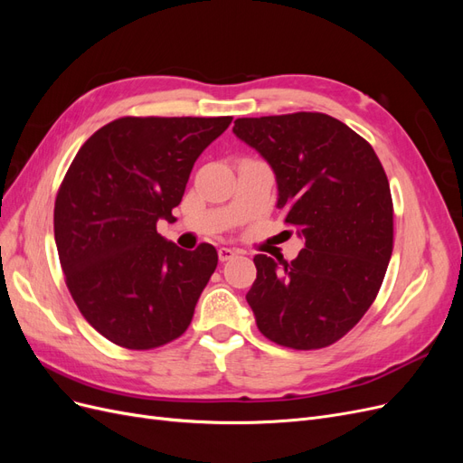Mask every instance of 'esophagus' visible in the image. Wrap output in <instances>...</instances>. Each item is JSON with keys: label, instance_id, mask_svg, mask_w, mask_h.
<instances>
[{"label": "esophagus", "instance_id": "34e87169", "mask_svg": "<svg viewBox=\"0 0 463 463\" xmlns=\"http://www.w3.org/2000/svg\"><path fill=\"white\" fill-rule=\"evenodd\" d=\"M237 253L233 249H230V247H220L218 249V259L222 260V262H226V260H230V259H233Z\"/></svg>", "mask_w": 463, "mask_h": 463}]
</instances>
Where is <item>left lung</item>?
Here are the masks:
<instances>
[{
  "instance_id": "obj_1",
  "label": "left lung",
  "mask_w": 463,
  "mask_h": 463,
  "mask_svg": "<svg viewBox=\"0 0 463 463\" xmlns=\"http://www.w3.org/2000/svg\"><path fill=\"white\" fill-rule=\"evenodd\" d=\"M233 133L272 165L278 208L305 237L293 260L253 259L257 326L278 345L328 347L369 311L394 249L384 167L365 138L320 111L240 118Z\"/></svg>"
}]
</instances>
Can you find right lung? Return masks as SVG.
Returning a JSON list of instances; mask_svg holds the SVG:
<instances>
[{"label":"right lung","instance_id":"add662e5","mask_svg":"<svg viewBox=\"0 0 463 463\" xmlns=\"http://www.w3.org/2000/svg\"><path fill=\"white\" fill-rule=\"evenodd\" d=\"M222 118H119L87 138L61 181L53 233L80 315L111 344L154 349L184 334L216 270L210 243L184 250L156 232Z\"/></svg>","mask_w":463,"mask_h":463}]
</instances>
